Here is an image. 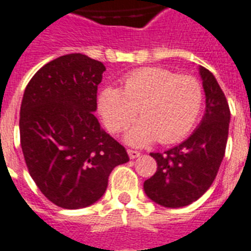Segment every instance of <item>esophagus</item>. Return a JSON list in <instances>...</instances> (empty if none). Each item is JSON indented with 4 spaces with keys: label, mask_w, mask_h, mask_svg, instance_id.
<instances>
[{
    "label": "esophagus",
    "mask_w": 251,
    "mask_h": 251,
    "mask_svg": "<svg viewBox=\"0 0 251 251\" xmlns=\"http://www.w3.org/2000/svg\"><path fill=\"white\" fill-rule=\"evenodd\" d=\"M127 152H129V156L131 158V159H135V158H138V156H141V151L138 150H127Z\"/></svg>",
    "instance_id": "esophagus-1"
}]
</instances>
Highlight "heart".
Returning a JSON list of instances; mask_svg holds the SVG:
<instances>
[{"label":"heart","mask_w":251,"mask_h":251,"mask_svg":"<svg viewBox=\"0 0 251 251\" xmlns=\"http://www.w3.org/2000/svg\"><path fill=\"white\" fill-rule=\"evenodd\" d=\"M202 104L204 88L196 77L159 67L133 71L125 76L122 89L108 87L99 96V109L112 133L129 127L139 109L142 120L126 135L137 146L183 138L198 121Z\"/></svg>","instance_id":"heart-1"}]
</instances>
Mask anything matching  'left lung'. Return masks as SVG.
<instances>
[{
    "label": "left lung",
    "mask_w": 251,
    "mask_h": 251,
    "mask_svg": "<svg viewBox=\"0 0 251 251\" xmlns=\"http://www.w3.org/2000/svg\"><path fill=\"white\" fill-rule=\"evenodd\" d=\"M205 91V114L194 134L164 152H151L156 172L145 181L149 198L167 208H179L201 198L217 176L226 149L230 109L209 70L200 67Z\"/></svg>",
    "instance_id": "8db88e82"
}]
</instances>
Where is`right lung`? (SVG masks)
<instances>
[{
    "label": "right lung",
    "instance_id": "obj_1",
    "mask_svg": "<svg viewBox=\"0 0 251 251\" xmlns=\"http://www.w3.org/2000/svg\"><path fill=\"white\" fill-rule=\"evenodd\" d=\"M104 71L99 60L70 53L42 67L25 89L19 116L25 162L42 194L64 209L97 201L113 168L129 162L125 147L93 114Z\"/></svg>",
    "mask_w": 251,
    "mask_h": 251
}]
</instances>
